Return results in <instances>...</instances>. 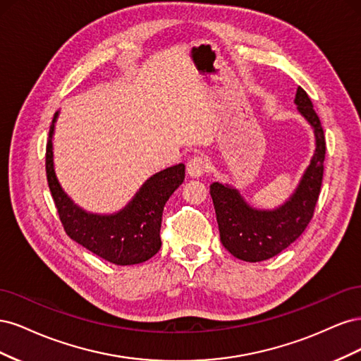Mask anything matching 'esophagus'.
I'll return each mask as SVG.
<instances>
[{
  "label": "esophagus",
  "mask_w": 361,
  "mask_h": 361,
  "mask_svg": "<svg viewBox=\"0 0 361 361\" xmlns=\"http://www.w3.org/2000/svg\"><path fill=\"white\" fill-rule=\"evenodd\" d=\"M204 169H206L204 159L200 158V157H194V158H191L187 162V173H188L190 178H200V176H203Z\"/></svg>",
  "instance_id": "esophagus-1"
}]
</instances>
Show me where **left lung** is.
I'll list each match as a JSON object with an SVG mask.
<instances>
[{
  "label": "left lung",
  "mask_w": 361,
  "mask_h": 361,
  "mask_svg": "<svg viewBox=\"0 0 361 361\" xmlns=\"http://www.w3.org/2000/svg\"><path fill=\"white\" fill-rule=\"evenodd\" d=\"M314 135L313 157L289 197L272 209L251 206L236 187L214 182L209 187L224 248L245 262L274 257L305 231L318 202L324 174L325 138L310 97L301 87L293 99Z\"/></svg>",
  "instance_id": "left-lung-1"
}]
</instances>
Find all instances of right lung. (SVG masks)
I'll use <instances>...</instances> for the list:
<instances>
[{
  "instance_id": "1",
  "label": "right lung",
  "mask_w": 361,
  "mask_h": 361,
  "mask_svg": "<svg viewBox=\"0 0 361 361\" xmlns=\"http://www.w3.org/2000/svg\"><path fill=\"white\" fill-rule=\"evenodd\" d=\"M60 111L49 128L47 146V178L64 231L84 248L114 265L143 264L161 248L162 211L170 195L185 179V166L164 169L141 185L122 209L96 214L82 209L63 190L54 167V130Z\"/></svg>"
}]
</instances>
